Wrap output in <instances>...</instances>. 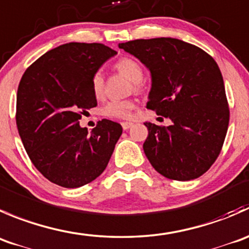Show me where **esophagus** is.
Returning a JSON list of instances; mask_svg holds the SVG:
<instances>
[{
	"mask_svg": "<svg viewBox=\"0 0 249 249\" xmlns=\"http://www.w3.org/2000/svg\"><path fill=\"white\" fill-rule=\"evenodd\" d=\"M122 128H124V130H127V129H129V128L130 127H132V125H133V124H132V122H122Z\"/></svg>",
	"mask_w": 249,
	"mask_h": 249,
	"instance_id": "34e87169",
	"label": "esophagus"
}]
</instances>
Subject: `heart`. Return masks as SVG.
I'll return each instance as SVG.
<instances>
[{
  "label": "heart",
  "instance_id": "heart-1",
  "mask_svg": "<svg viewBox=\"0 0 249 249\" xmlns=\"http://www.w3.org/2000/svg\"><path fill=\"white\" fill-rule=\"evenodd\" d=\"M115 69L120 73L125 76L129 81L134 82L135 86L139 85V82L142 78V68L135 59L124 56L115 64ZM92 90L93 94L97 98L103 97L104 94V75L102 71H95L92 76ZM135 102L133 99H124V100H110L109 103L105 104L103 107V115L112 119H121L128 120L132 117L133 110L135 109Z\"/></svg>",
  "mask_w": 249,
  "mask_h": 249
}]
</instances>
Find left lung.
Returning <instances> with one entry per match:
<instances>
[{"instance_id":"left-lung-1","label":"left lung","mask_w":249,"mask_h":249,"mask_svg":"<svg viewBox=\"0 0 249 249\" xmlns=\"http://www.w3.org/2000/svg\"><path fill=\"white\" fill-rule=\"evenodd\" d=\"M119 47L150 70L147 109L172 121L168 127L144 124L149 135L142 149L150 163L173 180L201 177L220 154L230 117L218 64L178 38L134 40Z\"/></svg>"}]
</instances>
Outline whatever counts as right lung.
Returning <instances> with one entry per match:
<instances>
[{
    "label": "right lung",
    "mask_w": 249,
    "mask_h": 249,
    "mask_svg": "<svg viewBox=\"0 0 249 249\" xmlns=\"http://www.w3.org/2000/svg\"><path fill=\"white\" fill-rule=\"evenodd\" d=\"M117 54L102 43L61 44L31 64L17 93V127L34 166L63 188H80L107 168L121 124L102 120L88 133L78 120L97 107L92 76Z\"/></svg>",
    "instance_id": "1"
}]
</instances>
